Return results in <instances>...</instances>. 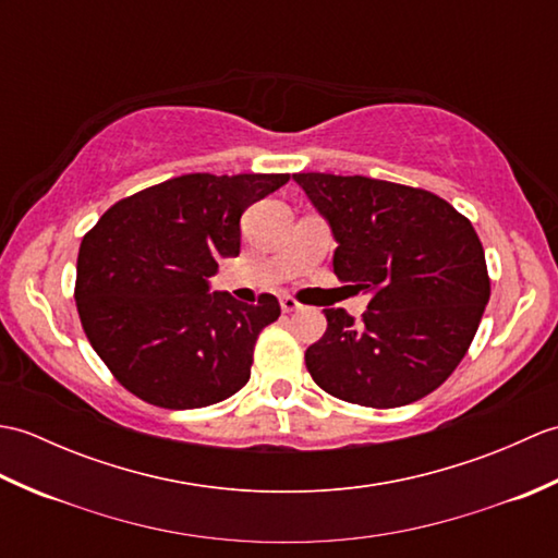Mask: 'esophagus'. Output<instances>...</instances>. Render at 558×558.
<instances>
[{
    "mask_svg": "<svg viewBox=\"0 0 558 558\" xmlns=\"http://www.w3.org/2000/svg\"><path fill=\"white\" fill-rule=\"evenodd\" d=\"M280 306H282V312H286V314H292V312H298L302 304L294 298H290V294H286V298H280Z\"/></svg>",
    "mask_w": 558,
    "mask_h": 558,
    "instance_id": "34e87169",
    "label": "esophagus"
}]
</instances>
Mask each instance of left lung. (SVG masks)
<instances>
[{"label": "left lung", "mask_w": 558, "mask_h": 558, "mask_svg": "<svg viewBox=\"0 0 558 558\" xmlns=\"http://www.w3.org/2000/svg\"><path fill=\"white\" fill-rule=\"evenodd\" d=\"M338 242L333 272L372 292L362 324L324 310L328 328L304 362L318 388L364 408H400L456 372L492 282L472 222L426 189L372 177L294 174Z\"/></svg>", "instance_id": "left-lung-1"}]
</instances>
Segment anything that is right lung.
<instances>
[{
  "label": "right lung",
  "instance_id": "obj_1",
  "mask_svg": "<svg viewBox=\"0 0 558 558\" xmlns=\"http://www.w3.org/2000/svg\"><path fill=\"white\" fill-rule=\"evenodd\" d=\"M290 174L194 172L102 213L78 248L76 310L93 350L129 393L165 410L234 396L252 376L258 333L280 304L208 290L218 260L240 254L242 213Z\"/></svg>",
  "mask_w": 558,
  "mask_h": 558
}]
</instances>
